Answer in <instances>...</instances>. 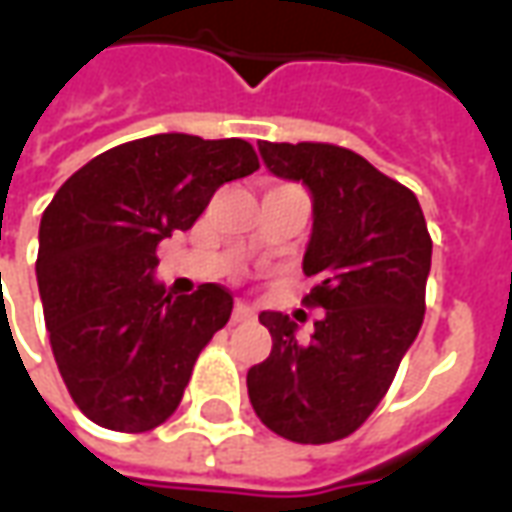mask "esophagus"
Wrapping results in <instances>:
<instances>
[{
	"mask_svg": "<svg viewBox=\"0 0 512 512\" xmlns=\"http://www.w3.org/2000/svg\"><path fill=\"white\" fill-rule=\"evenodd\" d=\"M233 321H235V323L252 321V312H249V307H244V304H235V310H233Z\"/></svg>",
	"mask_w": 512,
	"mask_h": 512,
	"instance_id": "obj_1",
	"label": "esophagus"
}]
</instances>
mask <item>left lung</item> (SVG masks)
<instances>
[{"label":"left lung","instance_id":"8db88e82","mask_svg":"<svg viewBox=\"0 0 512 512\" xmlns=\"http://www.w3.org/2000/svg\"><path fill=\"white\" fill-rule=\"evenodd\" d=\"M279 178L312 191L315 222L304 255L321 307L310 340L282 312H260L271 354L246 373L249 400L268 430L296 444H329L362 428L425 318L428 224L414 191L354 150L329 142H260Z\"/></svg>","mask_w":512,"mask_h":512}]
</instances>
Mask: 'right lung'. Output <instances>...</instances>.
<instances>
[{
  "label": "right lung",
  "instance_id": "obj_1",
  "mask_svg": "<svg viewBox=\"0 0 512 512\" xmlns=\"http://www.w3.org/2000/svg\"><path fill=\"white\" fill-rule=\"evenodd\" d=\"M260 169L244 139L156 134L87 161L40 219L38 288L51 351L84 417L145 433L180 406L194 362L233 312L205 282H153L158 244L189 230L219 186Z\"/></svg>",
  "mask_w": 512,
  "mask_h": 512
}]
</instances>
